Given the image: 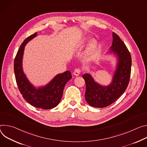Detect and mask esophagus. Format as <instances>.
<instances>
[{"label":"esophagus","instance_id":"obj_1","mask_svg":"<svg viewBox=\"0 0 147 147\" xmlns=\"http://www.w3.org/2000/svg\"><path fill=\"white\" fill-rule=\"evenodd\" d=\"M80 72H81V71L80 70V69L76 68V69H75V71H74V72L73 74H74V75H75V76H79V74H80Z\"/></svg>","mask_w":147,"mask_h":147}]
</instances>
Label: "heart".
Returning <instances> with one entry per match:
<instances>
[{
  "label": "heart",
  "mask_w": 147,
  "mask_h": 147,
  "mask_svg": "<svg viewBox=\"0 0 147 147\" xmlns=\"http://www.w3.org/2000/svg\"><path fill=\"white\" fill-rule=\"evenodd\" d=\"M86 41H87V39L84 38L82 41V42H81V44H84V43L86 42ZM97 45V41L95 40H92L90 42V43H89V45L87 48V50L86 51L85 55H84V59L86 61L89 60L93 57V55H94V54L95 53V51L96 50Z\"/></svg>",
  "instance_id": "1"
}]
</instances>
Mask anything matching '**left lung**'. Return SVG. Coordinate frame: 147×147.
I'll list each match as a JSON object with an SVG mask.
<instances>
[{"label":"left lung","mask_w":147,"mask_h":147,"mask_svg":"<svg viewBox=\"0 0 147 147\" xmlns=\"http://www.w3.org/2000/svg\"><path fill=\"white\" fill-rule=\"evenodd\" d=\"M113 38L109 53L116 54L117 63L111 83L105 86L96 82L89 74L82 76L86 83L85 99L93 107L103 108L110 105L123 94L129 83L131 68V54L123 41L114 32Z\"/></svg>","instance_id":"1"}]
</instances>
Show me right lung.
Masks as SVG:
<instances>
[{
  "label": "right lung",
  "mask_w": 147,
  "mask_h": 147,
  "mask_svg": "<svg viewBox=\"0 0 147 147\" xmlns=\"http://www.w3.org/2000/svg\"><path fill=\"white\" fill-rule=\"evenodd\" d=\"M37 35V32L28 37L21 44L14 61V71L16 83L23 98L31 105L42 109L56 107L62 97L64 87L72 78L69 71L56 75L44 86L36 88L27 79L23 72L22 61L25 45Z\"/></svg>",
  "instance_id": "add662e5"
}]
</instances>
